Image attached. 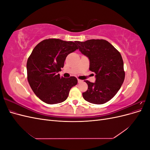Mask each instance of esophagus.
<instances>
[{
  "label": "esophagus",
  "mask_w": 150,
  "mask_h": 150,
  "mask_svg": "<svg viewBox=\"0 0 150 150\" xmlns=\"http://www.w3.org/2000/svg\"><path fill=\"white\" fill-rule=\"evenodd\" d=\"M78 83H81L83 82V81L80 80V79H78Z\"/></svg>",
  "instance_id": "esophagus-1"
}]
</instances>
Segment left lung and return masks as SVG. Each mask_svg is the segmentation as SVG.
<instances>
[{
    "label": "left lung",
    "mask_w": 150,
    "mask_h": 150,
    "mask_svg": "<svg viewBox=\"0 0 150 150\" xmlns=\"http://www.w3.org/2000/svg\"><path fill=\"white\" fill-rule=\"evenodd\" d=\"M79 51L89 60V70L96 81H85L88 89L83 96L89 103L102 104L110 101L121 88L125 79L123 61L115 47L104 39L76 41Z\"/></svg>",
    "instance_id": "8db88e82"
}]
</instances>
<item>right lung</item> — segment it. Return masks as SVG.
<instances>
[{
  "label": "right lung",
  "instance_id": "obj_1",
  "mask_svg": "<svg viewBox=\"0 0 150 150\" xmlns=\"http://www.w3.org/2000/svg\"><path fill=\"white\" fill-rule=\"evenodd\" d=\"M75 42L58 39L44 40L36 46L27 62L28 80L34 94L49 104L66 100L72 87L78 84L75 77L61 78L68 54L78 49Z\"/></svg>",
  "mask_w": 150,
  "mask_h": 150
}]
</instances>
